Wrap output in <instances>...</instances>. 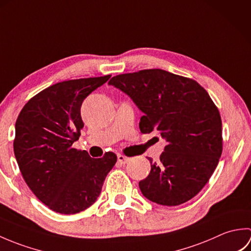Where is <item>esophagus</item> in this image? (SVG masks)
<instances>
[{
  "mask_svg": "<svg viewBox=\"0 0 251 251\" xmlns=\"http://www.w3.org/2000/svg\"><path fill=\"white\" fill-rule=\"evenodd\" d=\"M117 161H119L120 164H126L129 161V158L124 156V155H122V154H119V155H117Z\"/></svg>",
  "mask_w": 251,
  "mask_h": 251,
  "instance_id": "obj_1",
  "label": "esophagus"
}]
</instances>
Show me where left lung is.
<instances>
[{"label":"left lung","instance_id":"1","mask_svg":"<svg viewBox=\"0 0 251 251\" xmlns=\"http://www.w3.org/2000/svg\"><path fill=\"white\" fill-rule=\"evenodd\" d=\"M142 113V134L158 130L167 142L159 161L139 182L143 196L164 206L190 201L214 174L222 153V123L217 106L194 79L162 69L113 76L109 82Z\"/></svg>","mask_w":251,"mask_h":251}]
</instances>
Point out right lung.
<instances>
[{
    "mask_svg": "<svg viewBox=\"0 0 251 251\" xmlns=\"http://www.w3.org/2000/svg\"><path fill=\"white\" fill-rule=\"evenodd\" d=\"M111 75L57 83L34 96L15 125L14 153L31 191L51 210L73 215L97 201L116 155L93 158L72 145L84 127V99Z\"/></svg>",
    "mask_w": 251,
    "mask_h": 251,
    "instance_id": "add662e5",
    "label": "right lung"
}]
</instances>
